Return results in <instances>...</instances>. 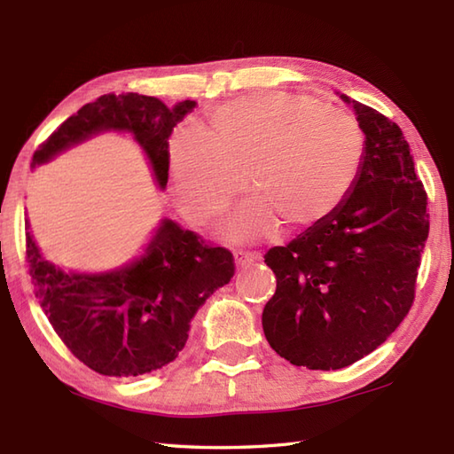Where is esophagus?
Returning a JSON list of instances; mask_svg holds the SVG:
<instances>
[{
	"label": "esophagus",
	"instance_id": "34e87169",
	"mask_svg": "<svg viewBox=\"0 0 454 454\" xmlns=\"http://www.w3.org/2000/svg\"><path fill=\"white\" fill-rule=\"evenodd\" d=\"M234 257H236V265L239 269H246V267L254 265L255 262H259V259H262V255H259V254H255V252H244V249H236Z\"/></svg>",
	"mask_w": 454,
	"mask_h": 454
}]
</instances>
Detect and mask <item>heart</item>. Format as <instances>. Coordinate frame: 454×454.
I'll list each match as a JSON object with an SVG mask.
<instances>
[{"label": "heart", "instance_id": "heart-1", "mask_svg": "<svg viewBox=\"0 0 454 454\" xmlns=\"http://www.w3.org/2000/svg\"><path fill=\"white\" fill-rule=\"evenodd\" d=\"M207 137L179 130L169 169L183 212L195 222L222 215L239 192L257 195L228 222L234 238L275 226L314 224L349 195L364 160V137L349 113L304 93L267 91L220 105Z\"/></svg>", "mask_w": 454, "mask_h": 454}]
</instances>
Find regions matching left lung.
Instances as JSON below:
<instances>
[{
  "instance_id": "8db88e82",
  "label": "left lung",
  "mask_w": 454,
  "mask_h": 454,
  "mask_svg": "<svg viewBox=\"0 0 454 454\" xmlns=\"http://www.w3.org/2000/svg\"><path fill=\"white\" fill-rule=\"evenodd\" d=\"M341 99L366 138L359 177L330 215L265 254L277 277L263 308L265 337L310 371L343 369L388 340L416 298L429 234L427 192L400 127Z\"/></svg>"
}]
</instances>
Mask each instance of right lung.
<instances>
[{
	"mask_svg": "<svg viewBox=\"0 0 454 454\" xmlns=\"http://www.w3.org/2000/svg\"><path fill=\"white\" fill-rule=\"evenodd\" d=\"M195 101L168 107L148 95H103L66 119L38 150L33 166L101 130H129L148 153L160 187L168 185L169 137ZM28 275L48 322L75 359L105 376H140L169 364L185 347L189 322L207 298L230 283L226 247L163 220L146 252L103 275L64 273L25 234Z\"/></svg>",
	"mask_w": 454,
	"mask_h": 454,
	"instance_id": "1",
	"label": "right lung"
}]
</instances>
